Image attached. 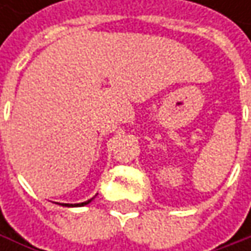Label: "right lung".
<instances>
[{
    "label": "right lung",
    "mask_w": 251,
    "mask_h": 251,
    "mask_svg": "<svg viewBox=\"0 0 251 251\" xmlns=\"http://www.w3.org/2000/svg\"><path fill=\"white\" fill-rule=\"evenodd\" d=\"M93 199H90V201H87V202H81V203H62V206H84V205H87V203H90Z\"/></svg>",
    "instance_id": "1"
}]
</instances>
